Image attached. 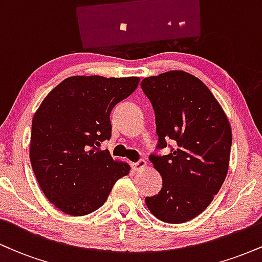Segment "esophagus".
I'll return each mask as SVG.
<instances>
[{"mask_svg":"<svg viewBox=\"0 0 262 262\" xmlns=\"http://www.w3.org/2000/svg\"><path fill=\"white\" fill-rule=\"evenodd\" d=\"M132 167H133L134 171H141L146 167V161L141 159V160H139L138 162H133V164H132Z\"/></svg>","mask_w":262,"mask_h":262,"instance_id":"1","label":"esophagus"}]
</instances>
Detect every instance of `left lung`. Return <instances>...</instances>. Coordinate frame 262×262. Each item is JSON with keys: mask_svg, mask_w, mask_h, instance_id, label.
Here are the masks:
<instances>
[{"mask_svg": "<svg viewBox=\"0 0 262 262\" xmlns=\"http://www.w3.org/2000/svg\"><path fill=\"white\" fill-rule=\"evenodd\" d=\"M141 89L155 111L158 148L175 145L170 154L149 156L162 188L145 198L146 207L165 223H185L209 206L227 177L230 123L208 87L186 71L145 77Z\"/></svg>", "mask_w": 262, "mask_h": 262, "instance_id": "8db88e82", "label": "left lung"}]
</instances>
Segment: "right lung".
<instances>
[{
  "label": "right lung",
  "mask_w": 262,
  "mask_h": 262,
  "mask_svg": "<svg viewBox=\"0 0 262 262\" xmlns=\"http://www.w3.org/2000/svg\"><path fill=\"white\" fill-rule=\"evenodd\" d=\"M139 77L70 76L48 93L32 122L29 159L45 197L73 217L106 202L130 166L113 160L101 143L110 139L113 107L130 96Z\"/></svg>",
  "instance_id": "1"
}]
</instances>
